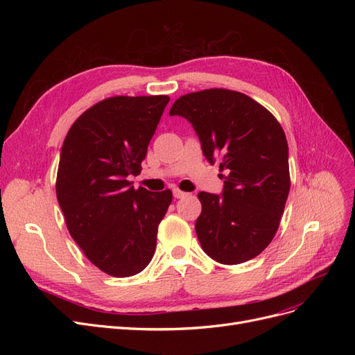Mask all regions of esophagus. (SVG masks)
I'll list each match as a JSON object with an SVG mask.
<instances>
[{
    "label": "esophagus",
    "instance_id": "obj_1",
    "mask_svg": "<svg viewBox=\"0 0 355 355\" xmlns=\"http://www.w3.org/2000/svg\"><path fill=\"white\" fill-rule=\"evenodd\" d=\"M188 194L187 192H184V191H180V189H178V188H175L173 189V197L175 198H184V197H187Z\"/></svg>",
    "mask_w": 355,
    "mask_h": 355
}]
</instances>
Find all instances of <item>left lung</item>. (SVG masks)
Masks as SVG:
<instances>
[{"instance_id":"1","label":"left lung","mask_w":355,"mask_h":355,"mask_svg":"<svg viewBox=\"0 0 355 355\" xmlns=\"http://www.w3.org/2000/svg\"><path fill=\"white\" fill-rule=\"evenodd\" d=\"M170 115L187 118L202 154L225 171L222 196L198 194L196 231L202 250L223 265L253 259L272 241L290 191L283 127L261 103L227 89L180 96Z\"/></svg>"}]
</instances>
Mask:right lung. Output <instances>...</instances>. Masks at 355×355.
<instances>
[{"label": "right lung", "mask_w": 355, "mask_h": 355, "mask_svg": "<svg viewBox=\"0 0 355 355\" xmlns=\"http://www.w3.org/2000/svg\"><path fill=\"white\" fill-rule=\"evenodd\" d=\"M170 98L112 96L93 105L63 141L56 196L71 237L112 277H130L151 262L171 191L135 189L149 141Z\"/></svg>", "instance_id": "obj_1"}]
</instances>
